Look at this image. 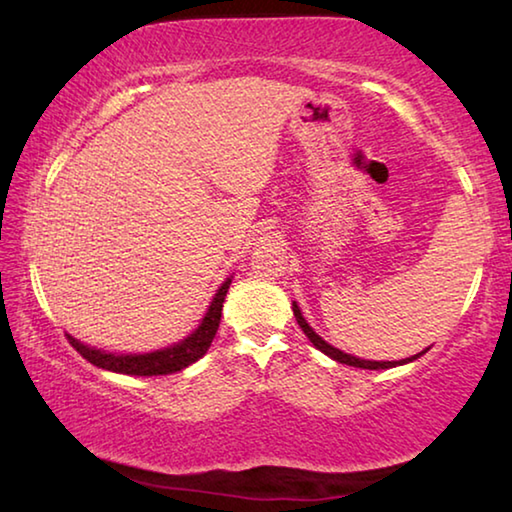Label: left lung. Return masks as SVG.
<instances>
[{"mask_svg": "<svg viewBox=\"0 0 512 512\" xmlns=\"http://www.w3.org/2000/svg\"><path fill=\"white\" fill-rule=\"evenodd\" d=\"M293 316H296L298 325H300L302 332H305L307 339H309L311 343H314L320 352H325L327 357H332L334 361L345 363V366H354V368H366V370H384V368H395V366H402V363H409V361H413V359H418L420 354H422V352H420V354H413V357H409V359H402V361H366V359H357V357H352V354H345V352H341V350L332 348V345H329V343H325L323 339H320V336L314 332V329H311V327L307 325V320L302 318V314H300V309H298L296 302H293Z\"/></svg>", "mask_w": 512, "mask_h": 512, "instance_id": "1", "label": "left lung"}]
</instances>
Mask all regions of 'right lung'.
<instances>
[{
  "instance_id": "right-lung-1",
  "label": "right lung",
  "mask_w": 512,
  "mask_h": 512,
  "mask_svg": "<svg viewBox=\"0 0 512 512\" xmlns=\"http://www.w3.org/2000/svg\"><path fill=\"white\" fill-rule=\"evenodd\" d=\"M230 282L232 280L228 277V280L221 284V289L216 291L212 305L207 309L203 323L196 327V332L189 334L187 339L180 341L178 345H173V348H164L149 354H108V352L88 348V345L72 339V336H67V341L72 343V348L79 352L83 359H88L97 368L121 372V375L153 377V375H169V372L183 370L189 366V363L201 359L207 352V348L212 345L216 329H219V323H221V309H223L225 293L230 289Z\"/></svg>"
}]
</instances>
